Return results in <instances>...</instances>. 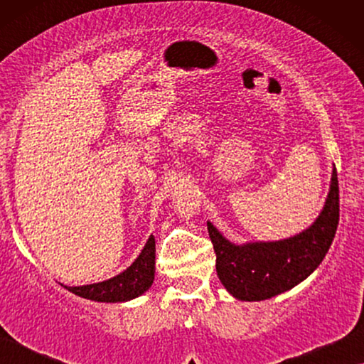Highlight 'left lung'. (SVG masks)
Masks as SVG:
<instances>
[{"instance_id": "1", "label": "left lung", "mask_w": 364, "mask_h": 364, "mask_svg": "<svg viewBox=\"0 0 364 364\" xmlns=\"http://www.w3.org/2000/svg\"><path fill=\"white\" fill-rule=\"evenodd\" d=\"M340 220V188L333 168L325 207L306 230L278 242H228L210 222L208 235L217 255V275L242 301H262L291 290L310 277L330 250Z\"/></svg>"}]
</instances>
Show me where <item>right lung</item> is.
Segmentation results:
<instances>
[{
  "instance_id": "add662e5",
  "label": "right lung",
  "mask_w": 364,
  "mask_h": 364,
  "mask_svg": "<svg viewBox=\"0 0 364 364\" xmlns=\"http://www.w3.org/2000/svg\"><path fill=\"white\" fill-rule=\"evenodd\" d=\"M154 273H156V238L151 235L146 247L142 248L141 255L122 273L109 278L106 282L66 288L74 295L87 298V300L92 301H129L132 298L141 296L142 293H146L151 288Z\"/></svg>"
}]
</instances>
